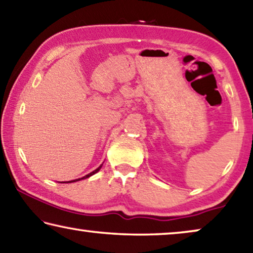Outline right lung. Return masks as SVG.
<instances>
[{"instance_id":"obj_1","label":"right lung","mask_w":253,"mask_h":253,"mask_svg":"<svg viewBox=\"0 0 253 253\" xmlns=\"http://www.w3.org/2000/svg\"><path fill=\"white\" fill-rule=\"evenodd\" d=\"M101 167H102V165H101L99 168H96V169H95V170H94V171H92V172H89V174H88V175H86V176H84V177H82V178H78V179H74V180H69V182H65V183H74V182H78V180H81V179H85V178H88V177H90V176H92V175H94V174H96V172H97V171H99V170H100V169H101Z\"/></svg>"}]
</instances>
